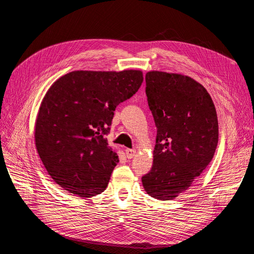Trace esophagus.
Returning <instances> with one entry per match:
<instances>
[{
  "label": "esophagus",
  "instance_id": "1",
  "mask_svg": "<svg viewBox=\"0 0 254 254\" xmlns=\"http://www.w3.org/2000/svg\"><path fill=\"white\" fill-rule=\"evenodd\" d=\"M125 151H126V156H127L128 159H132L135 156V150L134 149L127 148Z\"/></svg>",
  "mask_w": 254,
  "mask_h": 254
}]
</instances>
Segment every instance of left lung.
<instances>
[{"instance_id": "8db88e82", "label": "left lung", "mask_w": 254, "mask_h": 254, "mask_svg": "<svg viewBox=\"0 0 254 254\" xmlns=\"http://www.w3.org/2000/svg\"><path fill=\"white\" fill-rule=\"evenodd\" d=\"M145 80L157 137L153 164L142 183L149 196L171 200L212 161L218 143L216 109L202 84L189 76L150 71Z\"/></svg>"}]
</instances>
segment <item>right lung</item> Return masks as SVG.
<instances>
[{
  "instance_id": "right-lung-1",
  "label": "right lung",
  "mask_w": 254,
  "mask_h": 254,
  "mask_svg": "<svg viewBox=\"0 0 254 254\" xmlns=\"http://www.w3.org/2000/svg\"><path fill=\"white\" fill-rule=\"evenodd\" d=\"M142 82L139 70L74 71L52 84L38 111L35 142L58 186L83 198L106 190L119 162L106 134L117 106Z\"/></svg>"
}]
</instances>
